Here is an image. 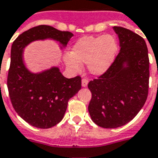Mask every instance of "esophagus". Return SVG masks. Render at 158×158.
<instances>
[{
	"mask_svg": "<svg viewBox=\"0 0 158 158\" xmlns=\"http://www.w3.org/2000/svg\"><path fill=\"white\" fill-rule=\"evenodd\" d=\"M88 85V80L87 79H85V78H83L82 80H81V85H82L83 87H85V86H87Z\"/></svg>",
	"mask_w": 158,
	"mask_h": 158,
	"instance_id": "esophagus-1",
	"label": "esophagus"
}]
</instances>
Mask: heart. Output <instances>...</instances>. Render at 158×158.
<instances>
[{
	"mask_svg": "<svg viewBox=\"0 0 158 158\" xmlns=\"http://www.w3.org/2000/svg\"><path fill=\"white\" fill-rule=\"evenodd\" d=\"M118 52V42L113 35L85 36L73 45L71 54L66 55L64 62L70 70L78 73L82 64L87 63L93 75H102L110 68Z\"/></svg>",
	"mask_w": 158,
	"mask_h": 158,
	"instance_id": "heart-1",
	"label": "heart"
}]
</instances>
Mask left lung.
<instances>
[{"instance_id": "1", "label": "left lung", "mask_w": 158, "mask_h": 158, "mask_svg": "<svg viewBox=\"0 0 158 158\" xmlns=\"http://www.w3.org/2000/svg\"><path fill=\"white\" fill-rule=\"evenodd\" d=\"M120 51L110 68L88 83L91 92L88 110L94 123L115 129L131 121L148 94L149 58L145 40L131 30L114 26Z\"/></svg>"}]
</instances>
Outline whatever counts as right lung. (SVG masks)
<instances>
[{
    "mask_svg": "<svg viewBox=\"0 0 158 158\" xmlns=\"http://www.w3.org/2000/svg\"><path fill=\"white\" fill-rule=\"evenodd\" d=\"M73 33L61 31L49 25H39L24 31L11 46L7 87L15 110L30 125L48 129L62 120L69 99L81 88L79 76L63 77L59 68L52 67L34 73L24 62V49L36 40H52L65 48Z\"/></svg>",
    "mask_w": 158,
    "mask_h": 158,
    "instance_id": "obj_1",
    "label": "right lung"
}]
</instances>
